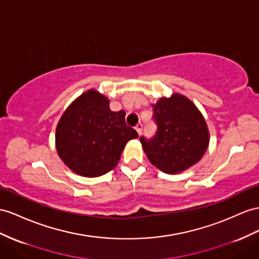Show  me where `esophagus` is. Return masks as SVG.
<instances>
[{"label": "esophagus", "mask_w": 259, "mask_h": 259, "mask_svg": "<svg viewBox=\"0 0 259 259\" xmlns=\"http://www.w3.org/2000/svg\"><path fill=\"white\" fill-rule=\"evenodd\" d=\"M142 127H143V125H142V123H141V122H139V123L136 125V130H137V132H138L139 135H141V132H142Z\"/></svg>", "instance_id": "34e87169"}]
</instances>
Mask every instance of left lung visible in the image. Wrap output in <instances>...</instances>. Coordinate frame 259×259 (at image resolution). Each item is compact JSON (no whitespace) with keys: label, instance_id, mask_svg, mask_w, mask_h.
Listing matches in <instances>:
<instances>
[{"label":"left lung","instance_id":"8db88e82","mask_svg":"<svg viewBox=\"0 0 259 259\" xmlns=\"http://www.w3.org/2000/svg\"><path fill=\"white\" fill-rule=\"evenodd\" d=\"M153 107L156 135L140 138L152 165L166 174H178L197 164L207 151L210 134L196 105L178 93L161 97Z\"/></svg>","mask_w":259,"mask_h":259}]
</instances>
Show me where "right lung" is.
I'll use <instances>...</instances> for the list:
<instances>
[{
  "label": "right lung",
  "mask_w": 259,
  "mask_h": 259,
  "mask_svg": "<svg viewBox=\"0 0 259 259\" xmlns=\"http://www.w3.org/2000/svg\"><path fill=\"white\" fill-rule=\"evenodd\" d=\"M125 112L112 111L109 99L92 89L73 101L56 129L58 155L72 171L98 177L116 167L128 141L138 132L124 121Z\"/></svg>",
  "instance_id": "obj_1"
}]
</instances>
